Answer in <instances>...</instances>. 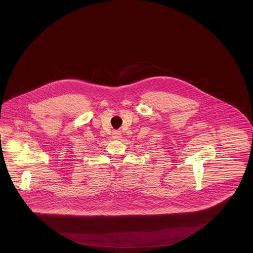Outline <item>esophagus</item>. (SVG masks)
Wrapping results in <instances>:
<instances>
[{
	"label": "esophagus",
	"instance_id": "esophagus-1",
	"mask_svg": "<svg viewBox=\"0 0 253 253\" xmlns=\"http://www.w3.org/2000/svg\"><path fill=\"white\" fill-rule=\"evenodd\" d=\"M113 138L114 139H121V132L120 131H115L113 132Z\"/></svg>",
	"mask_w": 253,
	"mask_h": 253
}]
</instances>
